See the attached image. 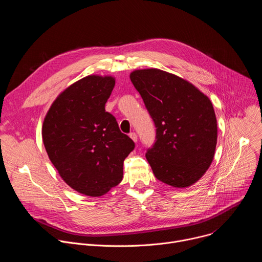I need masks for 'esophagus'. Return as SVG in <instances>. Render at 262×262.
<instances>
[{"mask_svg": "<svg viewBox=\"0 0 262 262\" xmlns=\"http://www.w3.org/2000/svg\"><path fill=\"white\" fill-rule=\"evenodd\" d=\"M129 138H130L135 143H137V141H138V136H137L136 133H130V134H129Z\"/></svg>", "mask_w": 262, "mask_h": 262, "instance_id": "obj_1", "label": "esophagus"}]
</instances>
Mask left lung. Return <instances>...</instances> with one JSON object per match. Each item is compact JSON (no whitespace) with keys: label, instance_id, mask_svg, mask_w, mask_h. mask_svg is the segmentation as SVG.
Instances as JSON below:
<instances>
[{"label":"left lung","instance_id":"obj_1","mask_svg":"<svg viewBox=\"0 0 262 262\" xmlns=\"http://www.w3.org/2000/svg\"><path fill=\"white\" fill-rule=\"evenodd\" d=\"M130 81L157 127L156 142L146 152L155 176L174 188L194 184L214 156L217 126L211 101L188 81L160 69L135 70Z\"/></svg>","mask_w":262,"mask_h":262}]
</instances>
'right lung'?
I'll use <instances>...</instances> for the list:
<instances>
[{
	"label": "right lung",
	"mask_w": 262,
	"mask_h": 262,
	"mask_svg": "<svg viewBox=\"0 0 262 262\" xmlns=\"http://www.w3.org/2000/svg\"><path fill=\"white\" fill-rule=\"evenodd\" d=\"M114 86L112 77L88 76L76 82L56 98L42 125L46 150L60 176L90 197L119 184L123 162L135 148L104 108Z\"/></svg>",
	"instance_id": "right-lung-1"
}]
</instances>
